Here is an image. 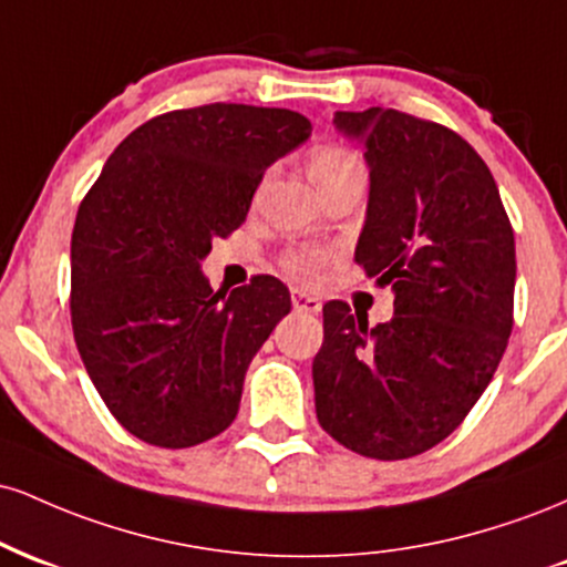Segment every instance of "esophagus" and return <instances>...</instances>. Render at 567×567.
<instances>
[{"label":"esophagus","instance_id":"1","mask_svg":"<svg viewBox=\"0 0 567 567\" xmlns=\"http://www.w3.org/2000/svg\"><path fill=\"white\" fill-rule=\"evenodd\" d=\"M290 301L298 311H309V315H320V309H322V303L317 301L315 296H306V292H301V290H292Z\"/></svg>","mask_w":567,"mask_h":567}]
</instances>
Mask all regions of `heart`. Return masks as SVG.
<instances>
[{
    "mask_svg": "<svg viewBox=\"0 0 567 567\" xmlns=\"http://www.w3.org/2000/svg\"><path fill=\"white\" fill-rule=\"evenodd\" d=\"M354 167H362L360 159L343 146H317L309 154V175L317 186L336 178V175L354 171ZM324 261H328V252L320 250V247H298V250H290L285 256L282 266L296 282L309 285L320 277Z\"/></svg>",
    "mask_w": 567,
    "mask_h": 567,
    "instance_id": "1",
    "label": "heart"
}]
</instances>
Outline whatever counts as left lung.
<instances>
[{"label": "left lung", "instance_id": "1", "mask_svg": "<svg viewBox=\"0 0 567 567\" xmlns=\"http://www.w3.org/2000/svg\"><path fill=\"white\" fill-rule=\"evenodd\" d=\"M333 122L365 148L354 261L392 285L394 317L370 328L349 303H324L317 421L349 451L400 461L458 429L496 373L514 322V231L491 171L458 133L396 109Z\"/></svg>", "mask_w": 567, "mask_h": 567}]
</instances>
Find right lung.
I'll list each match as a JSON object with an SVG mask.
<instances>
[{
    "mask_svg": "<svg viewBox=\"0 0 567 567\" xmlns=\"http://www.w3.org/2000/svg\"><path fill=\"white\" fill-rule=\"evenodd\" d=\"M309 135L290 109H178L133 130L82 199L74 341L114 419L148 445H199L237 415L247 365L290 292L269 275L213 292L199 261L243 226L266 167Z\"/></svg>",
    "mask_w": 567,
    "mask_h": 567,
    "instance_id": "add662e5",
    "label": "right lung"
}]
</instances>
